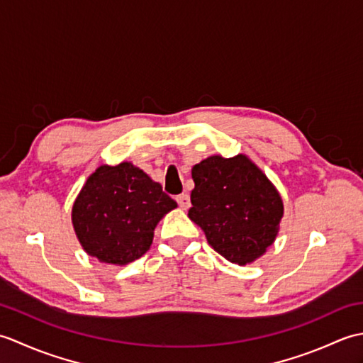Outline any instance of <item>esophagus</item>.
<instances>
[{
  "instance_id": "34e87169",
  "label": "esophagus",
  "mask_w": 363,
  "mask_h": 363,
  "mask_svg": "<svg viewBox=\"0 0 363 363\" xmlns=\"http://www.w3.org/2000/svg\"><path fill=\"white\" fill-rule=\"evenodd\" d=\"M176 201H177V204H179L182 211H187L190 207V196L187 194H182L179 196H176Z\"/></svg>"
}]
</instances>
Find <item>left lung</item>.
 Masks as SVG:
<instances>
[{"label":"left lung","instance_id":"obj_1","mask_svg":"<svg viewBox=\"0 0 363 363\" xmlns=\"http://www.w3.org/2000/svg\"><path fill=\"white\" fill-rule=\"evenodd\" d=\"M189 218L204 230L207 243L235 265L264 256L279 234L281 194L246 156H209L191 168Z\"/></svg>","mask_w":363,"mask_h":363}]
</instances>
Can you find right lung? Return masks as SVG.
Here are the masks:
<instances>
[{
    "label": "right lung",
    "mask_w": 363,
    "mask_h": 363,
    "mask_svg": "<svg viewBox=\"0 0 363 363\" xmlns=\"http://www.w3.org/2000/svg\"><path fill=\"white\" fill-rule=\"evenodd\" d=\"M177 204L133 162L99 165L72 207L74 234L89 256L123 267L150 250L157 223Z\"/></svg>",
    "instance_id": "obj_1"
}]
</instances>
